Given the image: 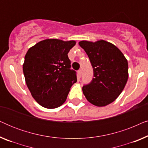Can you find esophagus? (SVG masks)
I'll use <instances>...</instances> for the list:
<instances>
[{
	"label": "esophagus",
	"mask_w": 148,
	"mask_h": 148,
	"mask_svg": "<svg viewBox=\"0 0 148 148\" xmlns=\"http://www.w3.org/2000/svg\"><path fill=\"white\" fill-rule=\"evenodd\" d=\"M77 73H78L79 78H80L81 76H82V70H79L77 71Z\"/></svg>",
	"instance_id": "esophagus-1"
}]
</instances>
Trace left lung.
Instances as JSON below:
<instances>
[{"instance_id":"obj_1","label":"left lung","mask_w":148,"mask_h":148,"mask_svg":"<svg viewBox=\"0 0 148 148\" xmlns=\"http://www.w3.org/2000/svg\"><path fill=\"white\" fill-rule=\"evenodd\" d=\"M79 44L88 55L94 69V77L83 87V93L91 104L106 106L118 98L127 84V58L116 46L105 40H83Z\"/></svg>"}]
</instances>
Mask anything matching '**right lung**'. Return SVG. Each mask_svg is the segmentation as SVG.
<instances>
[{
	"instance_id": "right-lung-1",
	"label": "right lung",
	"mask_w": 148,
	"mask_h": 148,
	"mask_svg": "<svg viewBox=\"0 0 148 148\" xmlns=\"http://www.w3.org/2000/svg\"><path fill=\"white\" fill-rule=\"evenodd\" d=\"M74 40L46 39L27 50L23 64L25 83L36 102L46 108L61 106L77 82L68 53Z\"/></svg>"
}]
</instances>
